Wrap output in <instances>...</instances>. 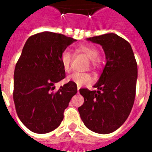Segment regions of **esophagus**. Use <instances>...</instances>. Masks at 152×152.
<instances>
[{
  "label": "esophagus",
  "mask_w": 152,
  "mask_h": 152,
  "mask_svg": "<svg viewBox=\"0 0 152 152\" xmlns=\"http://www.w3.org/2000/svg\"><path fill=\"white\" fill-rule=\"evenodd\" d=\"M80 89V86H77V92L79 93V90Z\"/></svg>",
  "instance_id": "esophagus-1"
}]
</instances>
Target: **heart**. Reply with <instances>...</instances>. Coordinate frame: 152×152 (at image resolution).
Returning a JSON list of instances; mask_svg holds the SVG:
<instances>
[{
    "label": "heart",
    "instance_id": "1",
    "mask_svg": "<svg viewBox=\"0 0 152 152\" xmlns=\"http://www.w3.org/2000/svg\"><path fill=\"white\" fill-rule=\"evenodd\" d=\"M76 54H84L89 59L90 67L94 70L99 69L102 64V59L99 56V50L94 45L83 44L80 45L75 49ZM72 54L67 50H64L60 55V63L62 64L63 70L68 72L71 69V65L72 63ZM67 80L72 81L76 86L89 85L93 82V78L89 73L74 72L67 76Z\"/></svg>",
    "mask_w": 152,
    "mask_h": 152
}]
</instances>
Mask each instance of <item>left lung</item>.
Segmentation results:
<instances>
[{
    "label": "left lung",
    "instance_id": "1",
    "mask_svg": "<svg viewBox=\"0 0 152 152\" xmlns=\"http://www.w3.org/2000/svg\"><path fill=\"white\" fill-rule=\"evenodd\" d=\"M88 40L102 45L107 63L94 86L98 90L80 89L85 102L78 111L89 129L110 134L124 124L132 110L136 94L137 62L130 44L116 34L107 33Z\"/></svg>",
    "mask_w": 152,
    "mask_h": 152
}]
</instances>
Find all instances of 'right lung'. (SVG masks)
Masks as SVG:
<instances>
[{
    "instance_id": "add662e5",
    "label": "right lung",
    "mask_w": 152,
    "mask_h": 152,
    "mask_svg": "<svg viewBox=\"0 0 152 152\" xmlns=\"http://www.w3.org/2000/svg\"><path fill=\"white\" fill-rule=\"evenodd\" d=\"M75 40L43 31L31 36L23 46L14 73L13 98L18 118L34 133L46 134L58 127L64 110L77 93L72 81L57 91L53 86L66 77L60 55Z\"/></svg>"
}]
</instances>
